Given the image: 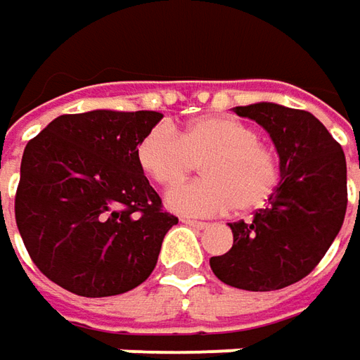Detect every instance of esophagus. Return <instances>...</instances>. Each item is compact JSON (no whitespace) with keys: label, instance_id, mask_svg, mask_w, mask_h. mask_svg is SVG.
I'll return each mask as SVG.
<instances>
[{"label":"esophagus","instance_id":"obj_1","mask_svg":"<svg viewBox=\"0 0 360 360\" xmlns=\"http://www.w3.org/2000/svg\"><path fill=\"white\" fill-rule=\"evenodd\" d=\"M182 224L194 226V229H206V222H200V220H192V218H182Z\"/></svg>","mask_w":360,"mask_h":360}]
</instances>
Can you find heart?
Wrapping results in <instances>:
<instances>
[{
	"label": "heart",
	"mask_w": 360,
	"mask_h": 360,
	"mask_svg": "<svg viewBox=\"0 0 360 360\" xmlns=\"http://www.w3.org/2000/svg\"><path fill=\"white\" fill-rule=\"evenodd\" d=\"M140 170L158 186L186 180L200 164L202 180L174 188L166 206L180 216H214L230 208L252 210L274 194L281 182V162L258 131L238 118L202 116L174 134L154 126L138 142Z\"/></svg>",
	"instance_id": "obj_1"
}]
</instances>
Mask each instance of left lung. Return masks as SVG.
Listing matches in <instances>:
<instances>
[{"mask_svg": "<svg viewBox=\"0 0 360 360\" xmlns=\"http://www.w3.org/2000/svg\"><path fill=\"white\" fill-rule=\"evenodd\" d=\"M234 112L269 131L281 182L252 220L230 224L232 248L212 256L210 269L234 288L278 290L304 278L337 238L347 212V160L311 112L272 102Z\"/></svg>", "mask_w": 360, "mask_h": 360, "instance_id": "obj_1", "label": "left lung"}]
</instances>
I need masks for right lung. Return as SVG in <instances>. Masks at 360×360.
Here are the masks:
<instances>
[{"label": "right lung", "instance_id": "obj_1", "mask_svg": "<svg viewBox=\"0 0 360 360\" xmlns=\"http://www.w3.org/2000/svg\"><path fill=\"white\" fill-rule=\"evenodd\" d=\"M160 112L91 110L49 122L21 158L15 222L49 281L79 297L128 292L152 274L178 218L138 166Z\"/></svg>", "mask_w": 360, "mask_h": 360}]
</instances>
